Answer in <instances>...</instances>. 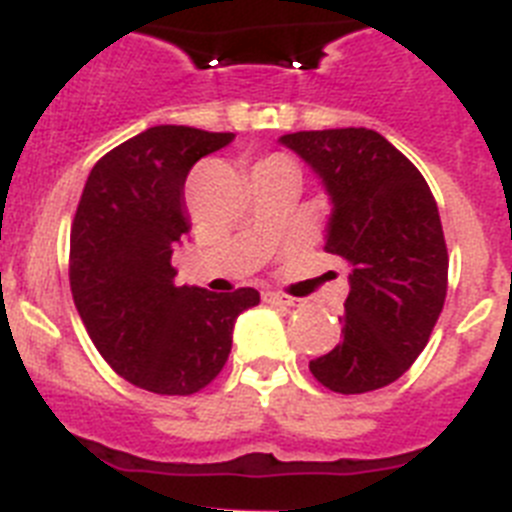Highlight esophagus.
<instances>
[{
  "label": "esophagus",
  "instance_id": "obj_1",
  "mask_svg": "<svg viewBox=\"0 0 512 512\" xmlns=\"http://www.w3.org/2000/svg\"><path fill=\"white\" fill-rule=\"evenodd\" d=\"M264 303L295 305V298H290V295H282V292H264Z\"/></svg>",
  "mask_w": 512,
  "mask_h": 512
}]
</instances>
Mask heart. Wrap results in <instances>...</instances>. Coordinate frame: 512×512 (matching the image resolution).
Masks as SVG:
<instances>
[{
  "label": "heart",
  "mask_w": 512,
  "mask_h": 512,
  "mask_svg": "<svg viewBox=\"0 0 512 512\" xmlns=\"http://www.w3.org/2000/svg\"><path fill=\"white\" fill-rule=\"evenodd\" d=\"M282 160H287V163H292L290 157H285V155H269V157H264V160H259V163H256V165H266V163H282Z\"/></svg>",
  "instance_id": "obj_1"
}]
</instances>
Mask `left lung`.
<instances>
[{"mask_svg": "<svg viewBox=\"0 0 512 512\" xmlns=\"http://www.w3.org/2000/svg\"><path fill=\"white\" fill-rule=\"evenodd\" d=\"M334 202L323 251L352 269L344 339L310 360L334 393L399 381L430 342L448 292V248L430 186L412 160L373 129L285 134Z\"/></svg>", "mask_w": 512, "mask_h": 512, "instance_id": "obj_1", "label": "left lung"}]
</instances>
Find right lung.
<instances>
[{
    "label": "right lung",
    "instance_id": "1",
    "mask_svg": "<svg viewBox=\"0 0 512 512\" xmlns=\"http://www.w3.org/2000/svg\"><path fill=\"white\" fill-rule=\"evenodd\" d=\"M230 131L152 126L100 157L69 235V285L87 334L121 378L191 396L225 368L235 318L259 292L178 287L173 248L189 233L183 183Z\"/></svg>",
    "mask_w": 512,
    "mask_h": 512
}]
</instances>
